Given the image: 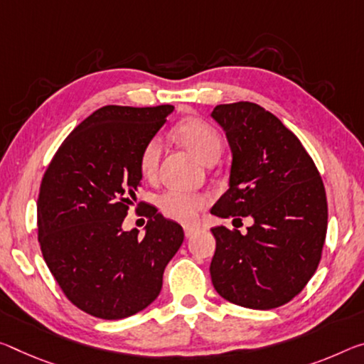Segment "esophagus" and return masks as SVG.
<instances>
[{
	"mask_svg": "<svg viewBox=\"0 0 364 364\" xmlns=\"http://www.w3.org/2000/svg\"><path fill=\"white\" fill-rule=\"evenodd\" d=\"M198 232H199V228H196V227H184V235H186V238H191V236Z\"/></svg>",
	"mask_w": 364,
	"mask_h": 364,
	"instance_id": "esophagus-1",
	"label": "esophagus"
}]
</instances>
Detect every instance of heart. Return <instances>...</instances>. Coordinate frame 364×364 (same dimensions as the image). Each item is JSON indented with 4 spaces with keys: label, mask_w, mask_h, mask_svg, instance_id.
Listing matches in <instances>:
<instances>
[{
    "label": "heart",
    "mask_w": 364,
    "mask_h": 364,
    "mask_svg": "<svg viewBox=\"0 0 364 364\" xmlns=\"http://www.w3.org/2000/svg\"><path fill=\"white\" fill-rule=\"evenodd\" d=\"M176 137L189 152L196 155L200 161L217 159L222 152V139L218 132L198 118H188L176 126ZM161 155V141L152 137L144 146L139 159V166L144 176L151 178L157 173ZM161 213L171 220L181 223H191L198 217L199 209L204 205L205 198L200 194L166 191L157 199Z\"/></svg>",
    "instance_id": "1"
}]
</instances>
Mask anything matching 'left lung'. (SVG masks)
Segmentation results:
<instances>
[{
	"instance_id": "left-lung-1",
	"label": "left lung",
	"mask_w": 364,
	"mask_h": 364,
	"mask_svg": "<svg viewBox=\"0 0 364 364\" xmlns=\"http://www.w3.org/2000/svg\"><path fill=\"white\" fill-rule=\"evenodd\" d=\"M232 149L230 188L210 213L252 217L247 233L213 227L212 284L238 306L274 309L314 275L327 232V199L313 159L293 132L251 102L217 105Z\"/></svg>"
}]
</instances>
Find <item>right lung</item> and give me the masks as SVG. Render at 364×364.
Here are the masks:
<instances>
[{"instance_id":"obj_1","label":"right lung","mask_w":364,"mask_h":364,"mask_svg":"<svg viewBox=\"0 0 364 364\" xmlns=\"http://www.w3.org/2000/svg\"><path fill=\"white\" fill-rule=\"evenodd\" d=\"M171 105L102 107L69 134L45 171L37 200L45 262L74 306L100 319L147 308L184 240L154 205L144 238L121 228L141 186V152Z\"/></svg>"}]
</instances>
